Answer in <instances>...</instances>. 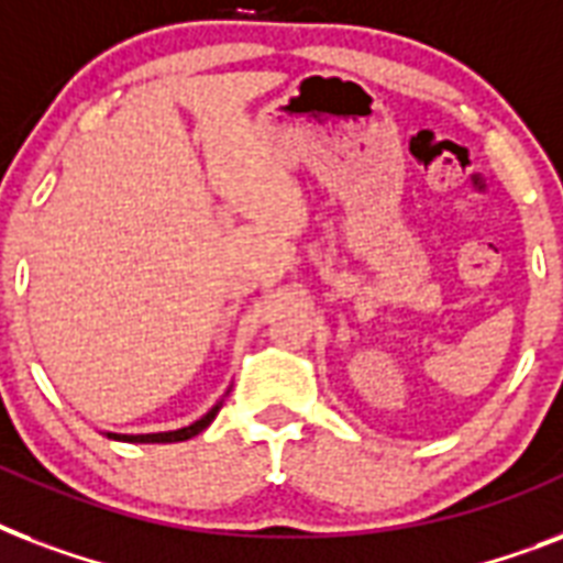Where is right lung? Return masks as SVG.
Returning <instances> with one entry per match:
<instances>
[{
  "mask_svg": "<svg viewBox=\"0 0 563 563\" xmlns=\"http://www.w3.org/2000/svg\"><path fill=\"white\" fill-rule=\"evenodd\" d=\"M221 400H224V397H221ZM221 400L216 402L207 415L192 420L189 427L169 429V432H148V435H119V432H104V435H108L110 441H125V444H175V441H187V438L198 435V432H203V429L210 427L212 420H216V415H219Z\"/></svg>",
  "mask_w": 563,
  "mask_h": 563,
  "instance_id": "add662e5",
  "label": "right lung"
}]
</instances>
